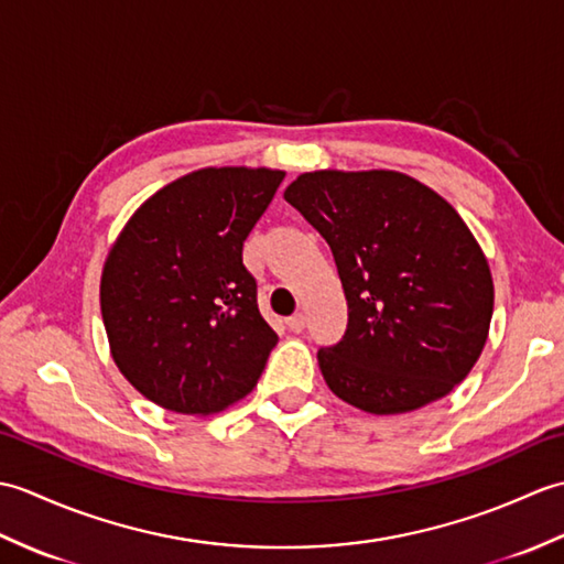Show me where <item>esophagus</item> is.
Listing matches in <instances>:
<instances>
[{
    "mask_svg": "<svg viewBox=\"0 0 564 564\" xmlns=\"http://www.w3.org/2000/svg\"><path fill=\"white\" fill-rule=\"evenodd\" d=\"M305 322H307V319H305V315H303V313H295L293 317L285 319V325H289V329H291V332H295V334H297V332H303V329H305Z\"/></svg>",
    "mask_w": 564,
    "mask_h": 564,
    "instance_id": "1",
    "label": "esophagus"
}]
</instances>
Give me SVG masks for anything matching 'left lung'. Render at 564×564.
<instances>
[{
    "label": "left lung",
    "instance_id": "8db88e82",
    "mask_svg": "<svg viewBox=\"0 0 564 564\" xmlns=\"http://www.w3.org/2000/svg\"><path fill=\"white\" fill-rule=\"evenodd\" d=\"M283 198L327 239L349 305L344 339L317 351L329 390L368 414L446 398L480 358L495 307L470 227L390 170L307 172Z\"/></svg>",
    "mask_w": 564,
    "mask_h": 564
}]
</instances>
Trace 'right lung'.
Segmentation results:
<instances>
[{
    "label": "right lung",
    "mask_w": 564,
    "mask_h": 564,
    "mask_svg": "<svg viewBox=\"0 0 564 564\" xmlns=\"http://www.w3.org/2000/svg\"><path fill=\"white\" fill-rule=\"evenodd\" d=\"M285 172L208 166L133 213L101 273L118 370L178 414H215L254 390L279 341L257 305L242 245Z\"/></svg>",
    "instance_id": "right-lung-1"
}]
</instances>
